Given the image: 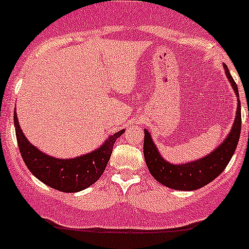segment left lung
<instances>
[{"instance_id": "obj_1", "label": "left lung", "mask_w": 249, "mask_h": 249, "mask_svg": "<svg viewBox=\"0 0 249 249\" xmlns=\"http://www.w3.org/2000/svg\"><path fill=\"white\" fill-rule=\"evenodd\" d=\"M226 77L237 96L236 118L229 135L222 140L217 147L205 157L192 162L174 164L166 161L153 142L151 134L146 129L143 139V156L146 164L152 177L159 183L176 190H196L213 182L217 176L224 172L230 160L233 156L241 134V102L238 99V88L233 78L230 75L226 65H224Z\"/></svg>"}]
</instances>
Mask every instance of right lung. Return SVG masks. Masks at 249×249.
Segmentation results:
<instances>
[{
    "mask_svg": "<svg viewBox=\"0 0 249 249\" xmlns=\"http://www.w3.org/2000/svg\"><path fill=\"white\" fill-rule=\"evenodd\" d=\"M15 127L20 155L34 177L54 189L64 193H77L90 187L103 174L113 152V146L125 130L108 136L96 150L73 159H57L46 155L29 142L24 136L15 110Z\"/></svg>",
    "mask_w": 249,
    "mask_h": 249,
    "instance_id": "obj_1",
    "label": "right lung"
}]
</instances>
